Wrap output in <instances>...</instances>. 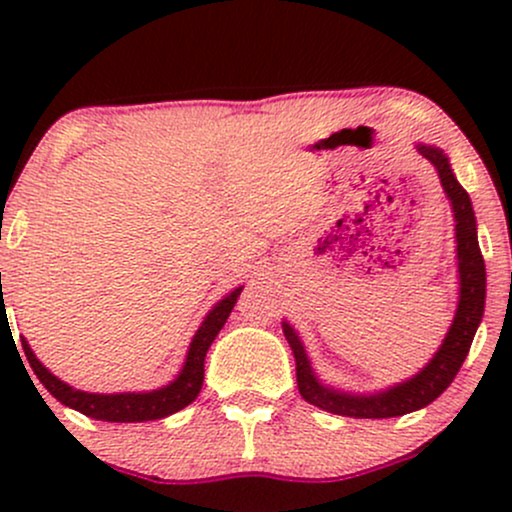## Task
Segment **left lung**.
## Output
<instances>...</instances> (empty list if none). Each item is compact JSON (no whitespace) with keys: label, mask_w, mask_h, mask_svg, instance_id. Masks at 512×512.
Masks as SVG:
<instances>
[{"label":"left lung","mask_w":512,"mask_h":512,"mask_svg":"<svg viewBox=\"0 0 512 512\" xmlns=\"http://www.w3.org/2000/svg\"><path fill=\"white\" fill-rule=\"evenodd\" d=\"M416 149H419V154L426 161H431L436 166L440 185H443L445 195H448L452 204V211H455L457 264H460V305H457V313L455 320H452L448 337H445L438 354L431 358V363L419 375L407 380V383L390 387V390L380 392V395L368 397L346 395V392L330 390V387L317 383L301 339L284 322V334L289 339L293 356H296L298 392H301L305 402L330 411V414L354 416V419H390V416H402L409 414V411L428 407L455 380L457 370L462 368L464 358L469 354V346H472L474 334H477L481 315H484L486 267L479 250L477 219H474L472 202H469V195L464 192V187L452 175L450 163L443 156V151L424 144H419Z\"/></svg>","instance_id":"1"}]
</instances>
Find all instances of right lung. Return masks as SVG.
Masks as SVG:
<instances>
[{
  "mask_svg": "<svg viewBox=\"0 0 512 512\" xmlns=\"http://www.w3.org/2000/svg\"><path fill=\"white\" fill-rule=\"evenodd\" d=\"M240 291L236 289L228 293L221 303L214 305V310L207 315V320L202 322L195 339H192L190 351H187V361L182 366V373L173 383L161 387L154 392H122V395H91V392H81L62 383L60 378L50 373L43 363L35 358V354L28 346L26 339H21L23 354H26L28 363H31L33 373L38 375L40 383L45 385V390L52 397L60 399L64 407H72L81 414L91 416L98 421H117V424H134V421H154L163 419V416L175 414V411L185 409L187 404L195 402L199 390L204 383V356H207L211 342L216 339V334L221 332V327L226 325L228 315H231L233 305H236ZM4 301H2V313H4Z\"/></svg>",
  "mask_w": 512,
  "mask_h": 512,
  "instance_id": "add662e5",
  "label": "right lung"
}]
</instances>
